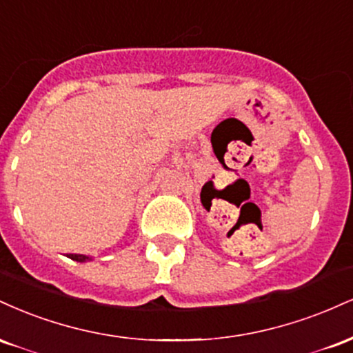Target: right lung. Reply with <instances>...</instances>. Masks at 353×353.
Returning <instances> with one entry per match:
<instances>
[{
	"label": "right lung",
	"mask_w": 353,
	"mask_h": 353,
	"mask_svg": "<svg viewBox=\"0 0 353 353\" xmlns=\"http://www.w3.org/2000/svg\"><path fill=\"white\" fill-rule=\"evenodd\" d=\"M68 257L72 259V261H76V262H86L91 259V257H88V255H79V254H70Z\"/></svg>",
	"instance_id": "add662e5"
}]
</instances>
